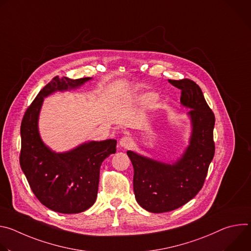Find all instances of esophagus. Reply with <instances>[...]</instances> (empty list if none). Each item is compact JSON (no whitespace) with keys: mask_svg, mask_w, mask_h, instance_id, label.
I'll return each instance as SVG.
<instances>
[{"mask_svg":"<svg viewBox=\"0 0 251 251\" xmlns=\"http://www.w3.org/2000/svg\"><path fill=\"white\" fill-rule=\"evenodd\" d=\"M132 145V139L130 137H123L120 140V146L123 148H129Z\"/></svg>","mask_w":251,"mask_h":251,"instance_id":"1","label":"esophagus"}]
</instances>
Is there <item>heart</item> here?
Instances as JSON below:
<instances>
[{
    "instance_id": "obj_1",
    "label": "heart",
    "mask_w": 251,
    "mask_h": 251,
    "mask_svg": "<svg viewBox=\"0 0 251 251\" xmlns=\"http://www.w3.org/2000/svg\"><path fill=\"white\" fill-rule=\"evenodd\" d=\"M143 99H144L145 101H151L153 99V95H146L143 97Z\"/></svg>"
}]
</instances>
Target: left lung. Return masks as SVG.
Returning <instances> with one entry per match:
<instances>
[{
	"mask_svg": "<svg viewBox=\"0 0 251 251\" xmlns=\"http://www.w3.org/2000/svg\"><path fill=\"white\" fill-rule=\"evenodd\" d=\"M169 82L181 89V103L190 108V144L182 157L170 165L128 151L134 168L133 186L137 202L150 212H167L196 197L203 186L214 156L213 127L216 118L200 86L185 78Z\"/></svg>",
	"mask_w": 251,
	"mask_h": 251,
	"instance_id": "8db88e82",
	"label": "left lung"
}]
</instances>
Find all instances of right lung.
Segmentation results:
<instances>
[{
    "label": "right lung",
    "instance_id": "add662e5",
    "mask_svg": "<svg viewBox=\"0 0 251 251\" xmlns=\"http://www.w3.org/2000/svg\"><path fill=\"white\" fill-rule=\"evenodd\" d=\"M90 79L53 77L27 107L22 120L21 168L34 196L56 212L78 213L94 203L100 166L116 152L117 141L113 139L83 143L65 153L51 151L41 139L38 121L44 98L55 91L77 88Z\"/></svg>",
    "mask_w": 251,
    "mask_h": 251
}]
</instances>
